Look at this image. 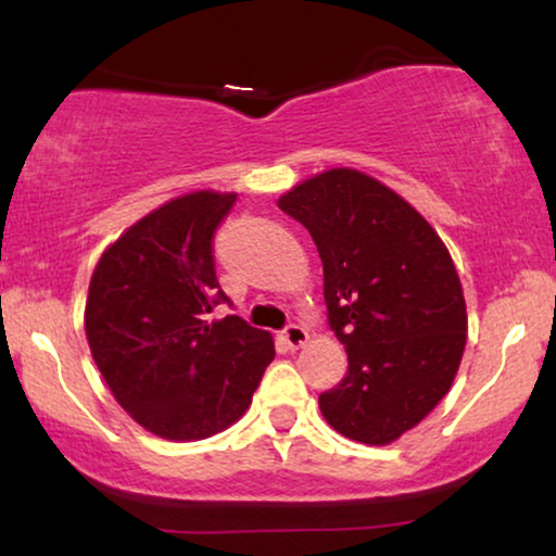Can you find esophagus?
<instances>
[{
	"mask_svg": "<svg viewBox=\"0 0 556 556\" xmlns=\"http://www.w3.org/2000/svg\"><path fill=\"white\" fill-rule=\"evenodd\" d=\"M280 333H283V341L291 349H301L308 341V331L303 329V326H299V324H288Z\"/></svg>",
	"mask_w": 556,
	"mask_h": 556,
	"instance_id": "34e87169",
	"label": "esophagus"
}]
</instances>
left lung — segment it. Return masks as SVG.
<instances>
[{
	"label": "left lung",
	"mask_w": 556,
	"mask_h": 556,
	"mask_svg": "<svg viewBox=\"0 0 556 556\" xmlns=\"http://www.w3.org/2000/svg\"><path fill=\"white\" fill-rule=\"evenodd\" d=\"M278 207L316 242L329 326L349 356L321 415L356 443H392L445 397L466 349L451 253L420 212L356 169L301 181Z\"/></svg>",
	"instance_id": "obj_1"
}]
</instances>
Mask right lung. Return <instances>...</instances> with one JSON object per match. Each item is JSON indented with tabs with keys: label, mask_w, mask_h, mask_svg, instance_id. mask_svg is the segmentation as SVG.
I'll use <instances>...</instances> for the list:
<instances>
[{
	"label": "right lung",
	"mask_w": 556,
	"mask_h": 556,
	"mask_svg": "<svg viewBox=\"0 0 556 556\" xmlns=\"http://www.w3.org/2000/svg\"><path fill=\"white\" fill-rule=\"evenodd\" d=\"M238 194L192 192L128 227L98 261L88 288L90 354L118 405L166 440L230 428L276 356L268 331L240 316L215 276L212 238Z\"/></svg>",
	"instance_id": "1"
}]
</instances>
